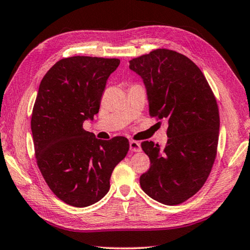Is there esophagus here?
Returning a JSON list of instances; mask_svg holds the SVG:
<instances>
[{"label": "esophagus", "mask_w": 250, "mask_h": 250, "mask_svg": "<svg viewBox=\"0 0 250 250\" xmlns=\"http://www.w3.org/2000/svg\"><path fill=\"white\" fill-rule=\"evenodd\" d=\"M129 149H130V151H133V152H139L141 150L140 144L138 143V141L130 140L129 141Z\"/></svg>", "instance_id": "34e87169"}]
</instances>
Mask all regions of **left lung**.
Segmentation results:
<instances>
[{"instance_id":"left-lung-1","label":"left lung","mask_w":250,"mask_h":250,"mask_svg":"<svg viewBox=\"0 0 250 250\" xmlns=\"http://www.w3.org/2000/svg\"><path fill=\"white\" fill-rule=\"evenodd\" d=\"M143 78L149 113L167 120V143H141L150 168L140 186L152 199L174 206L189 199L204 186L213 167L219 141V107L199 67L187 56L157 49L129 61Z\"/></svg>"}]
</instances>
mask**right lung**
<instances>
[{
	"label": "right lung",
	"mask_w": 250,
	"mask_h": 250,
	"mask_svg": "<svg viewBox=\"0 0 250 250\" xmlns=\"http://www.w3.org/2000/svg\"><path fill=\"white\" fill-rule=\"evenodd\" d=\"M119 65V59L92 56L60 60L42 78L32 109L38 167L53 194L77 208L107 194L113 169L128 152L127 138L100 140L83 128Z\"/></svg>",
	"instance_id": "add662e5"
}]
</instances>
